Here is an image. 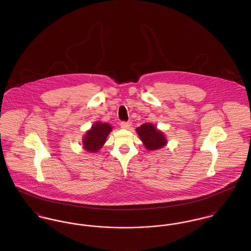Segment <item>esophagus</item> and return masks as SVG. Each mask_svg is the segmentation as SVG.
<instances>
[{
	"instance_id": "1",
	"label": "esophagus",
	"mask_w": 251,
	"mask_h": 251,
	"mask_svg": "<svg viewBox=\"0 0 251 251\" xmlns=\"http://www.w3.org/2000/svg\"><path fill=\"white\" fill-rule=\"evenodd\" d=\"M131 126V121H122V122L120 123V127H121L122 129H129Z\"/></svg>"
}]
</instances>
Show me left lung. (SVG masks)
Wrapping results in <instances>:
<instances>
[{"instance_id": "8db88e82", "label": "left lung", "mask_w": 251, "mask_h": 251, "mask_svg": "<svg viewBox=\"0 0 251 251\" xmlns=\"http://www.w3.org/2000/svg\"><path fill=\"white\" fill-rule=\"evenodd\" d=\"M136 131L149 151H155L167 145V141L164 133L156 129L155 126L151 123H144L136 128Z\"/></svg>"}]
</instances>
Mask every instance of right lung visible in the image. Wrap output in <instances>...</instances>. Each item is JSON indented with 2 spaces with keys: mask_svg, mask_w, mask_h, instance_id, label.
<instances>
[{
  "mask_svg": "<svg viewBox=\"0 0 251 251\" xmlns=\"http://www.w3.org/2000/svg\"><path fill=\"white\" fill-rule=\"evenodd\" d=\"M112 131V126L108 123L96 122L89 131H86L83 139V146L89 152H98L104 145L108 134Z\"/></svg>",
  "mask_w": 251,
  "mask_h": 251,
  "instance_id": "1",
  "label": "right lung"
}]
</instances>
